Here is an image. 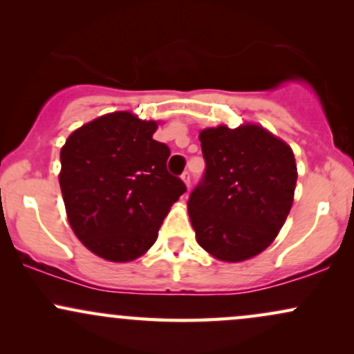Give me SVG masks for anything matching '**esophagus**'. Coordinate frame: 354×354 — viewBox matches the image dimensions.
Returning a JSON list of instances; mask_svg holds the SVG:
<instances>
[{"instance_id":"obj_1","label":"esophagus","mask_w":354,"mask_h":354,"mask_svg":"<svg viewBox=\"0 0 354 354\" xmlns=\"http://www.w3.org/2000/svg\"><path fill=\"white\" fill-rule=\"evenodd\" d=\"M181 180L185 181V185L188 186V188H189V185H191V174H189V171H185V173H183V174H181Z\"/></svg>"}]
</instances>
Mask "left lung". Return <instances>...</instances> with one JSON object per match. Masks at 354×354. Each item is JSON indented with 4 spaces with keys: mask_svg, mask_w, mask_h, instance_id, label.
Segmentation results:
<instances>
[{
    "mask_svg": "<svg viewBox=\"0 0 354 354\" xmlns=\"http://www.w3.org/2000/svg\"><path fill=\"white\" fill-rule=\"evenodd\" d=\"M200 141L206 168L188 200L196 241L221 261H245L273 243L290 214L295 154L258 124L206 128Z\"/></svg>",
    "mask_w": 354,
    "mask_h": 354,
    "instance_id": "1",
    "label": "left lung"
}]
</instances>
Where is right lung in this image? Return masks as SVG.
<instances>
[{
	"label": "right lung",
	"mask_w": 354,
	"mask_h": 354,
	"mask_svg": "<svg viewBox=\"0 0 354 354\" xmlns=\"http://www.w3.org/2000/svg\"><path fill=\"white\" fill-rule=\"evenodd\" d=\"M158 124L128 111L96 118L61 148L59 186L80 241L108 261L140 258L154 245L169 208L186 191L168 173Z\"/></svg>",
	"instance_id": "obj_1"
}]
</instances>
